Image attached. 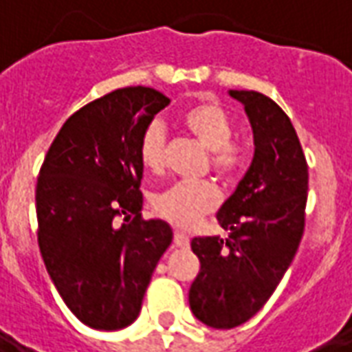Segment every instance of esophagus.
I'll return each instance as SVG.
<instances>
[{
	"label": "esophagus",
	"mask_w": 352,
	"mask_h": 352,
	"mask_svg": "<svg viewBox=\"0 0 352 352\" xmlns=\"http://www.w3.org/2000/svg\"><path fill=\"white\" fill-rule=\"evenodd\" d=\"M173 243H175L177 247H181V249H186V247L190 245V237L186 236L184 232L175 230V234H173Z\"/></svg>",
	"instance_id": "34e87169"
}]
</instances>
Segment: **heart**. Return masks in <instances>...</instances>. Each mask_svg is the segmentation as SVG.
<instances>
[{"instance_id":"obj_1","label":"heart","mask_w":352,"mask_h":352,"mask_svg":"<svg viewBox=\"0 0 352 352\" xmlns=\"http://www.w3.org/2000/svg\"><path fill=\"white\" fill-rule=\"evenodd\" d=\"M181 126L209 151V168L222 181H236L249 164V146L234 139L232 116L213 101H199L179 116ZM141 166L160 175L166 168V133L158 122L146 126L139 139ZM221 204V192L209 181L177 183L154 198V211L177 228H192Z\"/></svg>"}]
</instances>
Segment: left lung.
<instances>
[{
    "label": "left lung",
    "instance_id": "left-lung-1",
    "mask_svg": "<svg viewBox=\"0 0 352 352\" xmlns=\"http://www.w3.org/2000/svg\"><path fill=\"white\" fill-rule=\"evenodd\" d=\"M245 105L254 158L217 219L228 239L194 237L199 272L188 292L204 324L230 330L254 317L294 260L305 228L309 166L283 109L254 90H230Z\"/></svg>",
    "mask_w": 352,
    "mask_h": 352
}]
</instances>
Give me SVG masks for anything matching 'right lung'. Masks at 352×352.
Instances as JSON below:
<instances>
[{
	"label": "right lung",
	"instance_id": "right-lung-1",
	"mask_svg": "<svg viewBox=\"0 0 352 352\" xmlns=\"http://www.w3.org/2000/svg\"><path fill=\"white\" fill-rule=\"evenodd\" d=\"M169 100L148 87L113 90L75 111L50 143L35 186L37 243L65 305L85 324L120 330L141 311L173 239L141 217L139 139ZM126 225L116 227L115 218Z\"/></svg>",
	"mask_w": 352,
	"mask_h": 352
}]
</instances>
